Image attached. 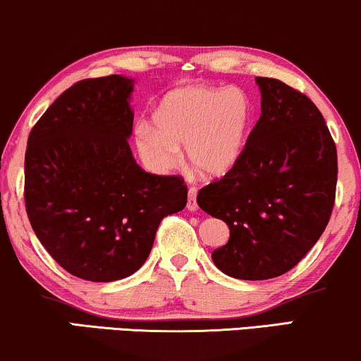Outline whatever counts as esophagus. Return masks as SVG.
Here are the masks:
<instances>
[{"label": "esophagus", "instance_id": "esophagus-1", "mask_svg": "<svg viewBox=\"0 0 361 361\" xmlns=\"http://www.w3.org/2000/svg\"><path fill=\"white\" fill-rule=\"evenodd\" d=\"M199 209L197 205V189L195 187H189V192H187V210L195 212Z\"/></svg>", "mask_w": 361, "mask_h": 361}]
</instances>
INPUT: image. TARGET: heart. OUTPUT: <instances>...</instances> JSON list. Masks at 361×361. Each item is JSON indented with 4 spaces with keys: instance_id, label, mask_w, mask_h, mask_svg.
Segmentation results:
<instances>
[{
    "instance_id": "heart-1",
    "label": "heart",
    "mask_w": 361,
    "mask_h": 361,
    "mask_svg": "<svg viewBox=\"0 0 361 361\" xmlns=\"http://www.w3.org/2000/svg\"><path fill=\"white\" fill-rule=\"evenodd\" d=\"M253 103L238 87L189 85L162 98L152 113V126L135 130V146L145 166L157 174L180 159L207 177H221L238 164L248 142Z\"/></svg>"
}]
</instances>
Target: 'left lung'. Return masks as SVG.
I'll list each match as a JSON object with an SVG mask.
<instances>
[{
  "label": "left lung",
  "instance_id": "1",
  "mask_svg": "<svg viewBox=\"0 0 361 361\" xmlns=\"http://www.w3.org/2000/svg\"><path fill=\"white\" fill-rule=\"evenodd\" d=\"M261 116L233 169L197 204L230 228L212 259L236 279L278 278L317 243L332 215L337 147L322 113L284 82L256 77Z\"/></svg>",
  "mask_w": 361,
  "mask_h": 361
}]
</instances>
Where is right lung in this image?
Returning a JSON list of instances; mask_svg holds the SVG:
<instances>
[{"label":"right lung","mask_w":361,"mask_h":361,"mask_svg":"<svg viewBox=\"0 0 361 361\" xmlns=\"http://www.w3.org/2000/svg\"><path fill=\"white\" fill-rule=\"evenodd\" d=\"M133 78H87L67 88L29 133L24 200L34 233L68 273L93 283L131 276L161 220L187 204L179 176L136 164Z\"/></svg>","instance_id":"obj_1"}]
</instances>
